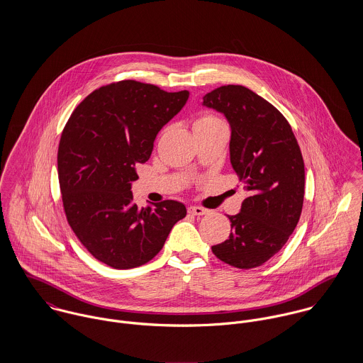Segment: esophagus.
I'll list each match as a JSON object with an SVG mask.
<instances>
[{"label": "esophagus", "instance_id": "esophagus-1", "mask_svg": "<svg viewBox=\"0 0 363 363\" xmlns=\"http://www.w3.org/2000/svg\"><path fill=\"white\" fill-rule=\"evenodd\" d=\"M189 212L190 213H193V215H197V216H201V215H207L208 212H209V209H206V208L203 207H189Z\"/></svg>", "mask_w": 363, "mask_h": 363}]
</instances>
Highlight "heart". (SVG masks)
<instances>
[{
	"label": "heart",
	"instance_id": "b5f03b06",
	"mask_svg": "<svg viewBox=\"0 0 363 363\" xmlns=\"http://www.w3.org/2000/svg\"><path fill=\"white\" fill-rule=\"evenodd\" d=\"M204 121H220V120H218L216 117H212V116H204L197 123H204Z\"/></svg>",
	"mask_w": 363,
	"mask_h": 363
}]
</instances>
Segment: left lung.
I'll return each instance as SVG.
<instances>
[{"mask_svg": "<svg viewBox=\"0 0 363 363\" xmlns=\"http://www.w3.org/2000/svg\"><path fill=\"white\" fill-rule=\"evenodd\" d=\"M203 106L222 113L230 125L233 170L250 196L240 212L228 215V240L212 253L236 268H255L288 242L303 207L305 163L286 118L242 85H225L203 98Z\"/></svg>", "mask_w": 363, "mask_h": 363, "instance_id": "8db88e82", "label": "left lung"}]
</instances>
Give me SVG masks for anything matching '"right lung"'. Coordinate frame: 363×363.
I'll list each match as a JSON object with an SVG mask.
<instances>
[{"instance_id":"1","label":"right lung","mask_w":363,"mask_h":363,"mask_svg":"<svg viewBox=\"0 0 363 363\" xmlns=\"http://www.w3.org/2000/svg\"><path fill=\"white\" fill-rule=\"evenodd\" d=\"M189 91L120 81L102 86L72 111L58 145V182L69 226L95 259L140 267L162 250L187 213L173 200L138 208L131 186L157 133L187 102Z\"/></svg>"}]
</instances>
